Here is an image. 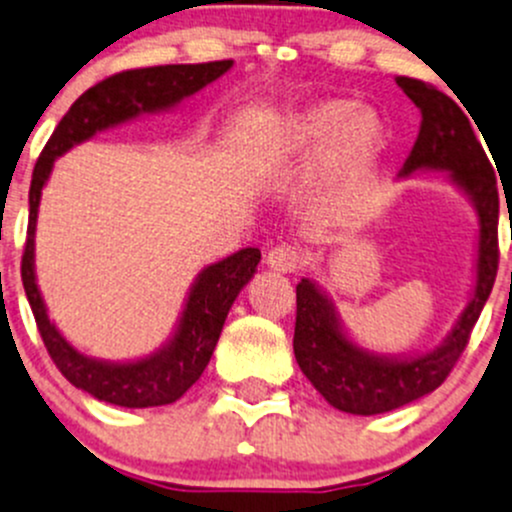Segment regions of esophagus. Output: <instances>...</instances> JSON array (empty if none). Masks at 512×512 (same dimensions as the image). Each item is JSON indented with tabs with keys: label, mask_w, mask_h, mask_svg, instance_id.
Listing matches in <instances>:
<instances>
[{
	"label": "esophagus",
	"mask_w": 512,
	"mask_h": 512,
	"mask_svg": "<svg viewBox=\"0 0 512 512\" xmlns=\"http://www.w3.org/2000/svg\"><path fill=\"white\" fill-rule=\"evenodd\" d=\"M265 265L275 272H294L302 265V252L294 245H277L265 255Z\"/></svg>",
	"instance_id": "obj_1"
}]
</instances>
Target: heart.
<instances>
[{
	"label": "heart",
	"instance_id": "1",
	"mask_svg": "<svg viewBox=\"0 0 512 512\" xmlns=\"http://www.w3.org/2000/svg\"><path fill=\"white\" fill-rule=\"evenodd\" d=\"M389 133L381 113L352 98H317L287 111L250 143V165L282 173L317 158L307 200L334 205L384 158Z\"/></svg>",
	"mask_w": 512,
	"mask_h": 512
}]
</instances>
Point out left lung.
Here are the masks:
<instances>
[{
    "mask_svg": "<svg viewBox=\"0 0 512 512\" xmlns=\"http://www.w3.org/2000/svg\"><path fill=\"white\" fill-rule=\"evenodd\" d=\"M421 111L418 138L399 178L443 173L478 218L476 277L461 317L438 347L421 354L371 352L354 342L334 299L314 280L297 285L294 359L314 389L344 414L376 416L436 391L466 349L498 272V188L483 146L458 103L423 81L396 76ZM473 118V116H471Z\"/></svg>",
    "mask_w": 512,
    "mask_h": 512,
    "instance_id": "left-lung-1",
    "label": "left lung"
}]
</instances>
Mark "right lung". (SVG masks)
I'll use <instances>...</instances> for the list:
<instances>
[{
	"mask_svg": "<svg viewBox=\"0 0 512 512\" xmlns=\"http://www.w3.org/2000/svg\"><path fill=\"white\" fill-rule=\"evenodd\" d=\"M230 69L232 61H210V64L151 66V69H133L111 76L76 98L36 160L32 188H29L27 247L22 257L24 292L54 364L76 389L86 391L98 401L123 409H148V406L178 401L208 366L232 302L255 277L260 250L245 247L225 260L203 267L188 289L173 332L156 352L126 361L96 359L79 352L59 332L54 319H49V309L36 285L34 237L41 190L49 183L54 160L69 153L71 148L123 123L173 111L185 98L203 91Z\"/></svg>",
	"mask_w": 512,
	"mask_h": 512,
	"instance_id": "add662e5",
	"label": "right lung"
}]
</instances>
